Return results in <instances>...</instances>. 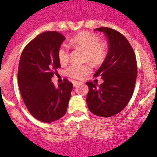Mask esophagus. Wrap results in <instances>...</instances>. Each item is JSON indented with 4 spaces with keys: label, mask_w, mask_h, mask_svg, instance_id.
<instances>
[{
    "label": "esophagus",
    "mask_w": 157,
    "mask_h": 157,
    "mask_svg": "<svg viewBox=\"0 0 157 157\" xmlns=\"http://www.w3.org/2000/svg\"><path fill=\"white\" fill-rule=\"evenodd\" d=\"M73 84H74V87H77L78 85L81 84V82H77V81H74V83H73Z\"/></svg>",
    "instance_id": "34e87169"
}]
</instances>
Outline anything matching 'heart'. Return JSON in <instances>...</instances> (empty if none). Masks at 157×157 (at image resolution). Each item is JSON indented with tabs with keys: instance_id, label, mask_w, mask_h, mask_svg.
<instances>
[{
	"instance_id": "obj_1",
	"label": "heart",
	"mask_w": 157,
	"mask_h": 157,
	"mask_svg": "<svg viewBox=\"0 0 157 157\" xmlns=\"http://www.w3.org/2000/svg\"><path fill=\"white\" fill-rule=\"evenodd\" d=\"M70 45L74 48H80L86 51V60L94 64H100L106 56V48L96 34L90 32H83L73 36L70 39ZM58 58L61 64L68 61L69 49L66 45L59 47ZM91 71V67L88 64L77 65L72 64L66 70V73L73 78L82 79Z\"/></svg>"
}]
</instances>
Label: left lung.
I'll return each mask as SVG.
<instances>
[{"instance_id": "obj_1", "label": "left lung", "mask_w": 157, "mask_h": 157, "mask_svg": "<svg viewBox=\"0 0 157 157\" xmlns=\"http://www.w3.org/2000/svg\"><path fill=\"white\" fill-rule=\"evenodd\" d=\"M95 30L107 36L109 52L94 76H101L99 86L86 82V103L90 112L100 117L113 116L128 105L134 93L137 67L135 55L128 39L115 29L107 27Z\"/></svg>"}]
</instances>
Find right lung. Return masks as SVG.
<instances>
[{
    "label": "right lung",
    "mask_w": 157,
    "mask_h": 157,
    "mask_svg": "<svg viewBox=\"0 0 157 157\" xmlns=\"http://www.w3.org/2000/svg\"><path fill=\"white\" fill-rule=\"evenodd\" d=\"M65 38L58 32H45L23 49L18 69V85L26 108L42 122L62 118L67 112L73 84L67 80L55 87L51 79L61 67L58 51Z\"/></svg>",
    "instance_id": "1"
}]
</instances>
